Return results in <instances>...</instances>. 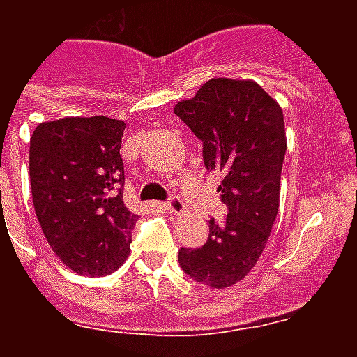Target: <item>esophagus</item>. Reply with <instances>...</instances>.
<instances>
[{
    "label": "esophagus",
    "mask_w": 357,
    "mask_h": 357,
    "mask_svg": "<svg viewBox=\"0 0 357 357\" xmlns=\"http://www.w3.org/2000/svg\"><path fill=\"white\" fill-rule=\"evenodd\" d=\"M162 207H165L168 213H176V215L185 211V204L179 196H170V200H168L167 204H162Z\"/></svg>",
    "instance_id": "esophagus-1"
}]
</instances>
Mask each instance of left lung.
<instances>
[{
    "instance_id": "8db88e82",
    "label": "left lung",
    "mask_w": 357,
    "mask_h": 357,
    "mask_svg": "<svg viewBox=\"0 0 357 357\" xmlns=\"http://www.w3.org/2000/svg\"><path fill=\"white\" fill-rule=\"evenodd\" d=\"M174 113L202 140L207 170L222 172L228 207L224 222L209 220L204 246L179 250V266L209 287H229L257 263L276 220L287 150L282 107L254 81L218 77Z\"/></svg>"
}]
</instances>
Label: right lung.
Wrapping results in <instances>:
<instances>
[{"label": "right lung", "instance_id": "right-lung-1", "mask_svg": "<svg viewBox=\"0 0 357 357\" xmlns=\"http://www.w3.org/2000/svg\"><path fill=\"white\" fill-rule=\"evenodd\" d=\"M126 123L107 116L44 122L31 135L33 206L47 243L77 274L107 276L129 254L137 215L123 204Z\"/></svg>", "mask_w": 357, "mask_h": 357}]
</instances>
